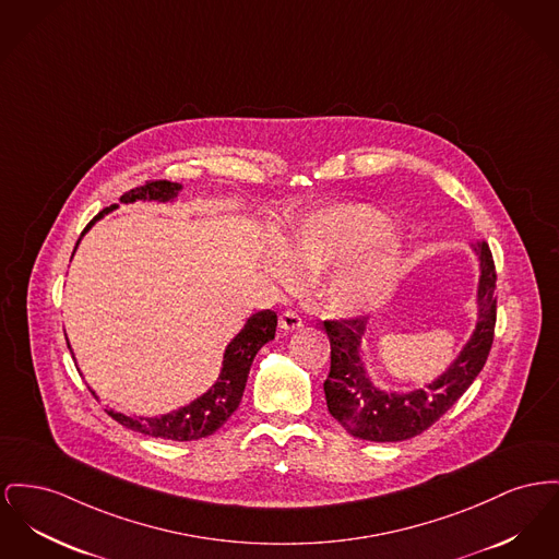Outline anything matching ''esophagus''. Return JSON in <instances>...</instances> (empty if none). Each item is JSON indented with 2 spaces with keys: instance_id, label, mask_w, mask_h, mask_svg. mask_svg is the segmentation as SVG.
Here are the masks:
<instances>
[{
  "instance_id": "obj_1",
  "label": "esophagus",
  "mask_w": 559,
  "mask_h": 559,
  "mask_svg": "<svg viewBox=\"0 0 559 559\" xmlns=\"http://www.w3.org/2000/svg\"><path fill=\"white\" fill-rule=\"evenodd\" d=\"M278 325H281V329H285V331H296V329L304 325V321H301V317H299L297 312H294V310H287V312H283V314H281Z\"/></svg>"
}]
</instances>
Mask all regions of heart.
I'll return each instance as SVG.
<instances>
[{
    "label": "heart",
    "instance_id": "1",
    "mask_svg": "<svg viewBox=\"0 0 559 559\" xmlns=\"http://www.w3.org/2000/svg\"><path fill=\"white\" fill-rule=\"evenodd\" d=\"M403 267V247L386 217L367 204H337L306 217L270 251L265 272L281 289L301 276L325 274L321 297L337 317H361L393 296Z\"/></svg>",
    "mask_w": 559,
    "mask_h": 559
}]
</instances>
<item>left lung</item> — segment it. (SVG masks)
<instances>
[{
	"instance_id": "8db88e82",
	"label": "left lung",
	"mask_w": 559,
	"mask_h": 559,
	"mask_svg": "<svg viewBox=\"0 0 559 559\" xmlns=\"http://www.w3.org/2000/svg\"><path fill=\"white\" fill-rule=\"evenodd\" d=\"M479 260L477 323L459 357L425 389L391 393L378 389L361 361L367 317L325 321L331 369L323 384L329 414L353 437L367 441H405L432 427L479 376L488 361L496 325V267L488 242H477Z\"/></svg>"
}]
</instances>
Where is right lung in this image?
<instances>
[{
	"label": "right lung",
	"mask_w": 559,
	"mask_h": 559,
	"mask_svg": "<svg viewBox=\"0 0 559 559\" xmlns=\"http://www.w3.org/2000/svg\"><path fill=\"white\" fill-rule=\"evenodd\" d=\"M179 190H181V183H173L165 179L147 181L145 186L127 192L124 197L120 198V202H124V204L136 202V200L173 202L179 194ZM116 209H118V204L103 209L99 215L86 226V230L82 231V236L91 230L95 226V222H99L103 215H107ZM78 245H80V240L75 242V249H78ZM276 321H278L276 312H272V310H262V312H255L253 317H249L245 328L240 329L231 337L230 344L226 346L217 382L206 393L194 399L192 403H188L170 414L154 416V418L131 416L124 412H116L111 407L107 409V414L122 427L136 430L141 435L168 439V441H197V439L213 435L217 428L226 425V420L240 405L251 362L263 344L274 340Z\"/></svg>",
	"instance_id": "add662e5"
}]
</instances>
